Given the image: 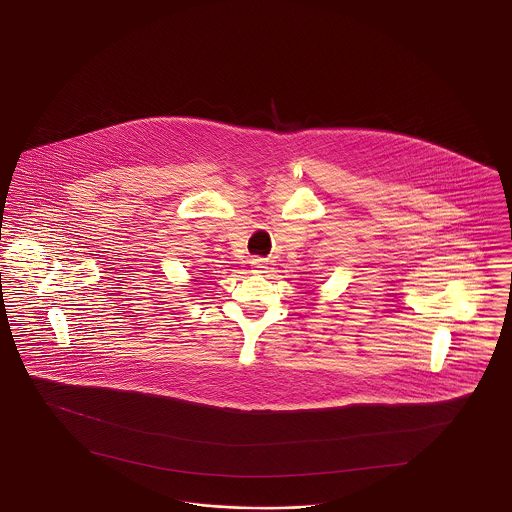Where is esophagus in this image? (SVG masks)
<instances>
[{
  "mask_svg": "<svg viewBox=\"0 0 512 512\" xmlns=\"http://www.w3.org/2000/svg\"><path fill=\"white\" fill-rule=\"evenodd\" d=\"M251 266H253V270H255V272H265L266 261L265 259H253V261H251Z\"/></svg>",
  "mask_w": 512,
  "mask_h": 512,
  "instance_id": "34e87169",
  "label": "esophagus"
}]
</instances>
